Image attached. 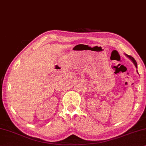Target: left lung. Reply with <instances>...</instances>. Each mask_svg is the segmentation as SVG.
<instances>
[{
    "mask_svg": "<svg viewBox=\"0 0 146 146\" xmlns=\"http://www.w3.org/2000/svg\"><path fill=\"white\" fill-rule=\"evenodd\" d=\"M126 56H128V57L132 61L133 63H134V65H135V66H136V68H137V62H136V61L135 60V59H134V58H133L132 56H130V55H128V54H126ZM137 72H138V71H137Z\"/></svg>",
    "mask_w": 146,
    "mask_h": 146,
    "instance_id": "1",
    "label": "left lung"
}]
</instances>
